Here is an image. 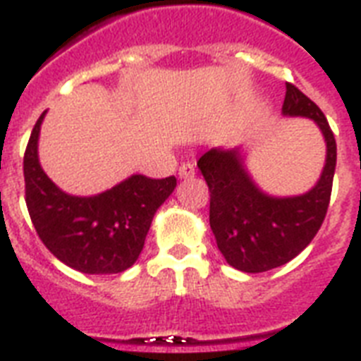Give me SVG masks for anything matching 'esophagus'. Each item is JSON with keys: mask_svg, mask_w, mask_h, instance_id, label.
<instances>
[{"mask_svg": "<svg viewBox=\"0 0 361 361\" xmlns=\"http://www.w3.org/2000/svg\"><path fill=\"white\" fill-rule=\"evenodd\" d=\"M178 174H180V178H192V176L196 174L195 165H192V163H183V165L180 166V172H178Z\"/></svg>", "mask_w": 361, "mask_h": 361, "instance_id": "34e87169", "label": "esophagus"}]
</instances>
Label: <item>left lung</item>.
<instances>
[{
  "label": "left lung",
  "instance_id": "obj_1",
  "mask_svg": "<svg viewBox=\"0 0 361 361\" xmlns=\"http://www.w3.org/2000/svg\"><path fill=\"white\" fill-rule=\"evenodd\" d=\"M283 114L317 122L326 140V165L310 192L293 198L263 195L245 172L237 150H209L198 159L209 187V226L222 256L243 272H265L297 257L317 235L332 195L338 148L324 113L293 83Z\"/></svg>",
  "mask_w": 361,
  "mask_h": 361
}]
</instances>
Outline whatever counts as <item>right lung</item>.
Returning <instances> with one entry per match:
<instances>
[{"label": "right lung", "instance_id": "1", "mask_svg": "<svg viewBox=\"0 0 361 361\" xmlns=\"http://www.w3.org/2000/svg\"><path fill=\"white\" fill-rule=\"evenodd\" d=\"M44 114L23 154L25 204L40 241L59 262L85 274H118L130 269L142 252L155 211L174 190L176 178L152 180L137 174L98 196L66 195L38 163Z\"/></svg>", "mask_w": 361, "mask_h": 361}]
</instances>
